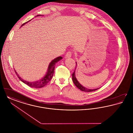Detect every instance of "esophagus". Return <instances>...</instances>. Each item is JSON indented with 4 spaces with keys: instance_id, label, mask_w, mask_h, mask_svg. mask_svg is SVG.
I'll use <instances>...</instances> for the list:
<instances>
[{
    "instance_id": "1",
    "label": "esophagus",
    "mask_w": 133,
    "mask_h": 133,
    "mask_svg": "<svg viewBox=\"0 0 133 133\" xmlns=\"http://www.w3.org/2000/svg\"><path fill=\"white\" fill-rule=\"evenodd\" d=\"M71 55H72V53L70 51H69L67 53V54H66L65 55V58H70V57H71Z\"/></svg>"
}]
</instances>
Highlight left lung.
<instances>
[{"label":"left lung","instance_id":"8db88e82","mask_svg":"<svg viewBox=\"0 0 133 133\" xmlns=\"http://www.w3.org/2000/svg\"><path fill=\"white\" fill-rule=\"evenodd\" d=\"M76 63V67L75 68V69L77 67V62ZM74 70V73L72 74V80L73 81V82L74 83V84L75 85L76 87L78 89H79L80 90L84 91V92H93L94 91H96L97 90H98L99 88L94 89H88L85 87L84 86H82L80 83L79 82V81L77 80V78H76V75H75V70Z\"/></svg>","mask_w":133,"mask_h":133}]
</instances>
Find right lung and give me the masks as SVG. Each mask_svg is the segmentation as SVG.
Masks as SVG:
<instances>
[{"mask_svg":"<svg viewBox=\"0 0 133 133\" xmlns=\"http://www.w3.org/2000/svg\"><path fill=\"white\" fill-rule=\"evenodd\" d=\"M41 15H38L36 16H41ZM27 22H26L25 23L23 24L22 25H24ZM63 58L61 56H59V57H57L56 58H55L54 59H53L50 64H49L48 67V69L47 71V73L42 78H41L40 80L35 81V82H28L26 80H23L22 78H21L19 75L17 74V73L16 72V71L15 70V73L17 75V77H18L19 79L22 82L25 83L26 85H27L28 86H29V87H32V88H42L45 85H46L47 84V83L49 82L51 80V79H52V78L53 77V74H54V68H55V64L57 63V62L61 60Z\"/></svg>","mask_w":133,"mask_h":133,"instance_id":"obj_1","label":"right lung"}]
</instances>
